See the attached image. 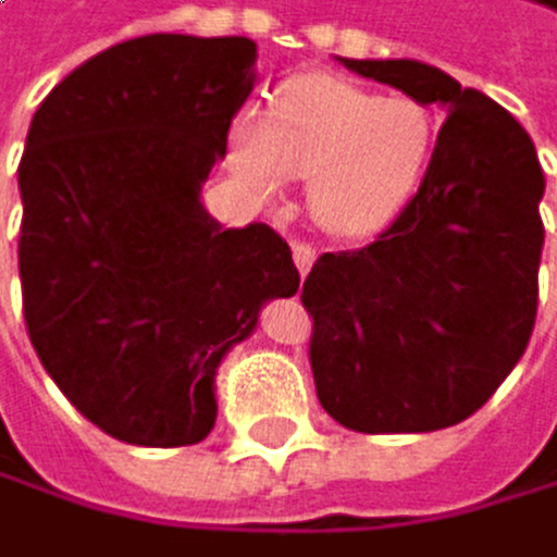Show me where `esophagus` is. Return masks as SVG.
Wrapping results in <instances>:
<instances>
[{
	"instance_id": "obj_1",
	"label": "esophagus",
	"mask_w": 557,
	"mask_h": 557,
	"mask_svg": "<svg viewBox=\"0 0 557 557\" xmlns=\"http://www.w3.org/2000/svg\"><path fill=\"white\" fill-rule=\"evenodd\" d=\"M290 252H294V267L301 270V276H305V273L311 270V263H314V256H318V252H314V246H311V243H301V239H297V243L290 246Z\"/></svg>"
}]
</instances>
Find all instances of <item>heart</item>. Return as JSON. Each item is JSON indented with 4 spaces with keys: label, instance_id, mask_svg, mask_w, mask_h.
<instances>
[{
    "label": "heart",
    "instance_id": "heart-1",
    "mask_svg": "<svg viewBox=\"0 0 557 557\" xmlns=\"http://www.w3.org/2000/svg\"><path fill=\"white\" fill-rule=\"evenodd\" d=\"M431 115L410 98H380L342 77L308 74L276 95L273 119L243 112L228 157L256 195L308 181V211L338 239L373 236L418 191L431 157Z\"/></svg>",
    "mask_w": 557,
    "mask_h": 557
}]
</instances>
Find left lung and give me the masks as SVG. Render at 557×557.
I'll list each match as a JSON object with an SVG mask.
<instances>
[{
	"label": "left lung",
	"instance_id": "left-lung-1",
	"mask_svg": "<svg viewBox=\"0 0 557 557\" xmlns=\"http://www.w3.org/2000/svg\"><path fill=\"white\" fill-rule=\"evenodd\" d=\"M445 122L418 195L380 236L321 252L314 318L321 407L362 435H418L475 414L524 356L537 314L544 174L524 126L421 61H352Z\"/></svg>",
	"mask_w": 557,
	"mask_h": 557
}]
</instances>
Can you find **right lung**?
Here are the masks:
<instances>
[{
	"label": "right lung",
	"instance_id": "obj_1",
	"mask_svg": "<svg viewBox=\"0 0 557 557\" xmlns=\"http://www.w3.org/2000/svg\"><path fill=\"white\" fill-rule=\"evenodd\" d=\"M252 64L246 37H136L74 67L29 122L26 332L61 394L126 445H198L219 362L301 284L270 225L222 228L201 205Z\"/></svg>",
	"mask_w": 557,
	"mask_h": 557
}]
</instances>
